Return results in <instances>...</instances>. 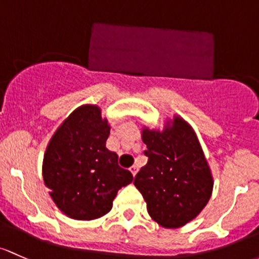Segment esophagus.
<instances>
[{"instance_id": "1", "label": "esophagus", "mask_w": 259, "mask_h": 259, "mask_svg": "<svg viewBox=\"0 0 259 259\" xmlns=\"http://www.w3.org/2000/svg\"><path fill=\"white\" fill-rule=\"evenodd\" d=\"M138 170H139L138 166H133V167L130 168V171H132V174H133V176H134V178H135V175L138 174Z\"/></svg>"}]
</instances>
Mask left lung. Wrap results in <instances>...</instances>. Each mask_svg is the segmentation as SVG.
Wrapping results in <instances>:
<instances>
[{
	"instance_id": "1",
	"label": "left lung",
	"mask_w": 259,
	"mask_h": 259,
	"mask_svg": "<svg viewBox=\"0 0 259 259\" xmlns=\"http://www.w3.org/2000/svg\"><path fill=\"white\" fill-rule=\"evenodd\" d=\"M148 164L134 185L149 214L165 228L182 227L207 205L213 189L211 170L191 125L174 116L164 130L143 127Z\"/></svg>"
}]
</instances>
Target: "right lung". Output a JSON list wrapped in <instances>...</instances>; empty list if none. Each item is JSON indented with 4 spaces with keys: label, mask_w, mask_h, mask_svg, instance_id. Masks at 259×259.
<instances>
[{
    "label": "right lung",
    "mask_w": 259,
    "mask_h": 259,
    "mask_svg": "<svg viewBox=\"0 0 259 259\" xmlns=\"http://www.w3.org/2000/svg\"><path fill=\"white\" fill-rule=\"evenodd\" d=\"M110 125L98 105L77 108L48 143L43 157L45 185L68 217L91 221L107 214L122 186L133 181L105 144Z\"/></svg>",
    "instance_id": "obj_1"
}]
</instances>
